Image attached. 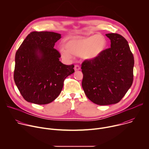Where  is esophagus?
<instances>
[{
	"mask_svg": "<svg viewBox=\"0 0 149 149\" xmlns=\"http://www.w3.org/2000/svg\"><path fill=\"white\" fill-rule=\"evenodd\" d=\"M74 70H75V71H78V70H80V67H79V65H75V67H74Z\"/></svg>",
	"mask_w": 149,
	"mask_h": 149,
	"instance_id": "1",
	"label": "esophagus"
}]
</instances>
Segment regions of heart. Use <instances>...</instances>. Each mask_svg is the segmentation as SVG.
<instances>
[{
	"label": "heart",
	"instance_id": "1",
	"mask_svg": "<svg viewBox=\"0 0 149 149\" xmlns=\"http://www.w3.org/2000/svg\"><path fill=\"white\" fill-rule=\"evenodd\" d=\"M107 41L101 35L87 38L76 36L72 38L63 45L61 54L64 59H70L72 55L81 56L84 59L93 60L98 58L106 49Z\"/></svg>",
	"mask_w": 149,
	"mask_h": 149
}]
</instances>
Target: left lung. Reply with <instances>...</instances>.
Returning <instances> with one entry per match:
<instances>
[{
  "label": "left lung",
  "mask_w": 149,
  "mask_h": 149,
  "mask_svg": "<svg viewBox=\"0 0 149 149\" xmlns=\"http://www.w3.org/2000/svg\"><path fill=\"white\" fill-rule=\"evenodd\" d=\"M111 41L96 59L85 60L81 65L82 87L88 98L100 105L118 102L133 81L134 56L127 40L121 35H105Z\"/></svg>",
  "instance_id": "left-lung-1"
}]
</instances>
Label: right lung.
Returning a JSON list of instances; mask_svg holds the SVG:
<instances>
[{
	"mask_svg": "<svg viewBox=\"0 0 149 149\" xmlns=\"http://www.w3.org/2000/svg\"><path fill=\"white\" fill-rule=\"evenodd\" d=\"M61 34L48 31L31 32L15 55L14 81L24 98L36 104H47L61 93L65 79L74 72V65L59 61L54 47Z\"/></svg>",
	"mask_w": 149,
	"mask_h": 149,
	"instance_id": "right-lung-1",
	"label": "right lung"
}]
</instances>
